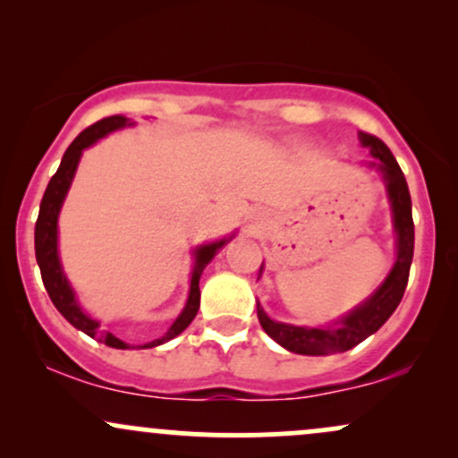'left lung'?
Returning a JSON list of instances; mask_svg holds the SVG:
<instances>
[{
	"mask_svg": "<svg viewBox=\"0 0 458 458\" xmlns=\"http://www.w3.org/2000/svg\"><path fill=\"white\" fill-rule=\"evenodd\" d=\"M360 140L372 155L370 167H377L386 181L387 198L392 204L394 230H396V262H394L390 276L383 280L381 286L353 312L334 323V327H295V325L277 323V320L267 317L259 303V320L262 329L277 344L293 351V353L329 355L353 349L392 317L404 295V288H407L409 269H411L413 260V217L407 181H404L401 165L394 159L392 150L379 138L360 133Z\"/></svg>",
	"mask_w": 458,
	"mask_h": 458,
	"instance_id": "1",
	"label": "left lung"
}]
</instances>
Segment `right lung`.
Returning <instances> with one entry per match:
<instances>
[{"label": "right lung", "mask_w": 458, "mask_h": 458, "mask_svg": "<svg viewBox=\"0 0 458 458\" xmlns=\"http://www.w3.org/2000/svg\"><path fill=\"white\" fill-rule=\"evenodd\" d=\"M129 118L124 115H109V118L98 120L94 123L92 127L83 129L81 133L77 135L75 141L68 146L64 157H62L60 167L54 176H51L49 185L45 189V196L43 202H40V213L38 219H36V230H34V245H36V262L40 267V276H43V284L49 293L51 301L54 306L60 310V314L64 317L72 327L81 329L83 334H88L90 338H98L101 343H105L112 349H131L127 343H123L120 338H115L114 334L105 331L101 334L98 331V320H94L79 308L75 293H72L71 284H68L64 269L60 265V256H57V215H60L62 202H64L68 187H71L72 176H75L77 170V163L81 159V152L92 146L94 141H98L101 138H105L107 133H112L115 129H123L127 127ZM233 239V236H230ZM230 239H222V241H215V243L208 245H199L193 254H196V265H193L191 271V286H189V299L182 308V312L178 314V318L172 323V327L165 331V335L161 338L152 340V343L140 346V349H152V346H159L167 340L176 338L178 334H182L189 327L193 318H196L198 308H199V276H202L204 267L213 260V256L217 254L219 247H224L228 243Z\"/></svg>", "instance_id": "1"}]
</instances>
